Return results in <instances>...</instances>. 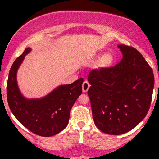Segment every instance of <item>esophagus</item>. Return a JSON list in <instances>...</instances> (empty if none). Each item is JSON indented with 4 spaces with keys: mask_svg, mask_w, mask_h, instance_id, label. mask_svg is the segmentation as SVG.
<instances>
[{
    "mask_svg": "<svg viewBox=\"0 0 159 159\" xmlns=\"http://www.w3.org/2000/svg\"><path fill=\"white\" fill-rule=\"evenodd\" d=\"M90 84H89V82L87 81H84L83 84H82V90H83V92H87V90H89V88H90Z\"/></svg>",
    "mask_w": 159,
    "mask_h": 159,
    "instance_id": "1",
    "label": "esophagus"
}]
</instances>
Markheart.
Masks as SVG:
<instances>
[{"instance_id": "b5f03b06", "label": "heart", "mask_w": 159, "mask_h": 159, "mask_svg": "<svg viewBox=\"0 0 159 159\" xmlns=\"http://www.w3.org/2000/svg\"><path fill=\"white\" fill-rule=\"evenodd\" d=\"M99 61H98V66L102 67V68H106L109 67L114 62V56L110 53H107L102 55L101 57H99Z\"/></svg>"}]
</instances>
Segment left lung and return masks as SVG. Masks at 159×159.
Returning a JSON list of instances; mask_svg holds the SVG:
<instances>
[{"instance_id": "obj_1", "label": "left lung", "mask_w": 159, "mask_h": 159, "mask_svg": "<svg viewBox=\"0 0 159 159\" xmlns=\"http://www.w3.org/2000/svg\"><path fill=\"white\" fill-rule=\"evenodd\" d=\"M123 59L114 66L88 75V94L95 125L107 134L134 129L148 113L154 87L152 69L137 49L118 45Z\"/></svg>"}]
</instances>
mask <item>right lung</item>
Masks as SVG:
<instances>
[{
    "label": "right lung",
    "instance_id": "1",
    "mask_svg": "<svg viewBox=\"0 0 159 159\" xmlns=\"http://www.w3.org/2000/svg\"><path fill=\"white\" fill-rule=\"evenodd\" d=\"M30 52V48L25 49L12 63L7 81V102L15 117L28 130L39 136H53L68 125L71 109L82 93L84 79L60 86L43 98L27 99L19 90L16 72Z\"/></svg>",
    "mask_w": 159,
    "mask_h": 159
}]
</instances>
